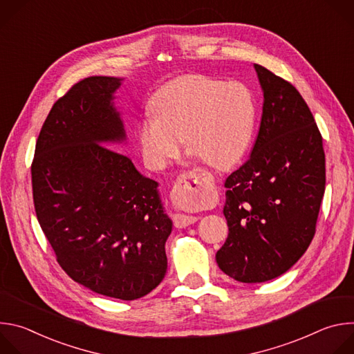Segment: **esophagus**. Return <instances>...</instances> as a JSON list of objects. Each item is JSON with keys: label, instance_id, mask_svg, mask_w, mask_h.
Returning <instances> with one entry per match:
<instances>
[{"label": "esophagus", "instance_id": "esophagus-1", "mask_svg": "<svg viewBox=\"0 0 354 354\" xmlns=\"http://www.w3.org/2000/svg\"><path fill=\"white\" fill-rule=\"evenodd\" d=\"M206 182V174L201 169H193L183 172L175 182L172 187V200L175 203H180V201H186L189 198L197 197L201 190L205 187ZM198 218L194 216H186V214H175L174 216V224L176 228H185L192 224H194Z\"/></svg>", "mask_w": 354, "mask_h": 354}]
</instances>
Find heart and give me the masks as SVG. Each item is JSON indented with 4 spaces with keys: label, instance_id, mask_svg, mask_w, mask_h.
<instances>
[{
    "label": "heart",
    "instance_id": "1",
    "mask_svg": "<svg viewBox=\"0 0 354 354\" xmlns=\"http://www.w3.org/2000/svg\"><path fill=\"white\" fill-rule=\"evenodd\" d=\"M137 138L145 164L164 168L187 148L216 168H230L245 154L255 129L254 95L241 82L183 75L162 85L151 100Z\"/></svg>",
    "mask_w": 354,
    "mask_h": 354
}]
</instances>
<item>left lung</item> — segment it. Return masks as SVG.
I'll return each instance as SVG.
<instances>
[{"mask_svg": "<svg viewBox=\"0 0 354 354\" xmlns=\"http://www.w3.org/2000/svg\"><path fill=\"white\" fill-rule=\"evenodd\" d=\"M263 91L259 133L249 160L225 180L228 236L218 268L241 283L286 273L307 250L325 192L322 136L299 92L255 64Z\"/></svg>", "mask_w": 354, "mask_h": 354, "instance_id": "8db88e82", "label": "left lung"}]
</instances>
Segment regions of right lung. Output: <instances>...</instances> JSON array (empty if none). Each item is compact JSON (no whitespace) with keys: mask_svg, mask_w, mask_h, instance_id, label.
I'll list each match as a JSON object with an SVG mask.
<instances>
[{"mask_svg":"<svg viewBox=\"0 0 354 354\" xmlns=\"http://www.w3.org/2000/svg\"><path fill=\"white\" fill-rule=\"evenodd\" d=\"M122 81L71 86L43 123L30 171L36 217L63 270L93 292L131 301L165 277L172 221L158 183L105 147L126 140L113 102Z\"/></svg>","mask_w":354,"mask_h":354,"instance_id":"obj_1","label":"right lung"}]
</instances>
